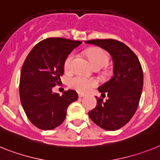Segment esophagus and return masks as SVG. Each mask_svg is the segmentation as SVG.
Masks as SVG:
<instances>
[{
  "label": "esophagus",
  "instance_id": "obj_1",
  "mask_svg": "<svg viewBox=\"0 0 160 160\" xmlns=\"http://www.w3.org/2000/svg\"><path fill=\"white\" fill-rule=\"evenodd\" d=\"M78 96H79V97H84V94L81 93V92H79Z\"/></svg>",
  "mask_w": 160,
  "mask_h": 160
}]
</instances>
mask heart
Wrapping results in <instances>:
<instances>
[{
  "mask_svg": "<svg viewBox=\"0 0 160 160\" xmlns=\"http://www.w3.org/2000/svg\"><path fill=\"white\" fill-rule=\"evenodd\" d=\"M88 55L91 59L92 63L95 67L106 66L109 62V56L105 51L101 49H92L88 52ZM75 58V53L72 52L69 54L64 60L65 71H70L72 68V62ZM69 84L72 88L78 90L79 92H87L92 87H95L97 84V80L94 78L86 77L82 75H76L73 76L69 80Z\"/></svg>",
  "mask_w": 160,
  "mask_h": 160,
  "instance_id": "obj_1",
  "label": "heart"
}]
</instances>
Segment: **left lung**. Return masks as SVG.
<instances>
[{"label": "left lung", "mask_w": 160, "mask_h": 160, "mask_svg": "<svg viewBox=\"0 0 160 160\" xmlns=\"http://www.w3.org/2000/svg\"><path fill=\"white\" fill-rule=\"evenodd\" d=\"M106 50L113 62V75L98 88L104 102L97 98V106L88 112L91 120L107 130L122 128L132 118L138 109L143 87V72L138 58L126 44L115 39L85 41ZM104 96L103 97V96Z\"/></svg>", "instance_id": "obj_1"}]
</instances>
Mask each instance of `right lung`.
I'll list each match as a JSON object with an SVG mask.
<instances>
[{"instance_id": "right-lung-1", "label": "right lung", "mask_w": 160, "mask_h": 160, "mask_svg": "<svg viewBox=\"0 0 160 160\" xmlns=\"http://www.w3.org/2000/svg\"><path fill=\"white\" fill-rule=\"evenodd\" d=\"M81 42L48 38L36 44L25 59L20 76V100L29 120L38 129L52 130L62 124L68 105L78 99L74 90L60 96L52 88L61 82L67 56Z\"/></svg>"}]
</instances>
